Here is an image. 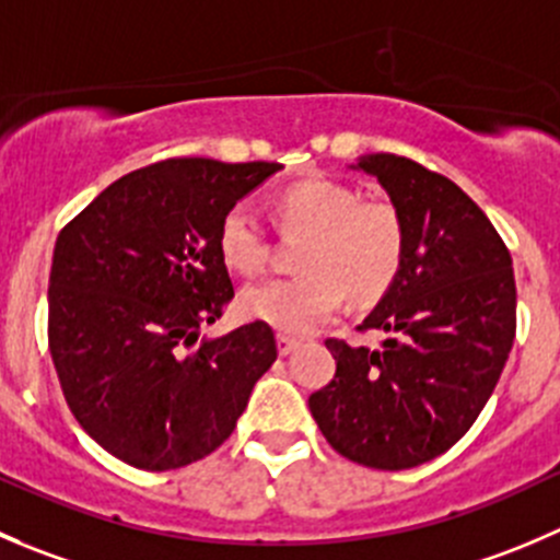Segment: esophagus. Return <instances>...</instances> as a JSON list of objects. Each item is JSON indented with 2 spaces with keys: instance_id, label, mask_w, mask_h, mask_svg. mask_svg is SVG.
I'll use <instances>...</instances> for the list:
<instances>
[{
  "instance_id": "obj_1",
  "label": "esophagus",
  "mask_w": 560,
  "mask_h": 560,
  "mask_svg": "<svg viewBox=\"0 0 560 560\" xmlns=\"http://www.w3.org/2000/svg\"><path fill=\"white\" fill-rule=\"evenodd\" d=\"M276 341H279L281 355H290L292 350H298V347H301V341L292 339V336H284V334H279V339H276Z\"/></svg>"
}]
</instances>
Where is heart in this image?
I'll return each instance as SVG.
<instances>
[{"label": "heart", "mask_w": 560, "mask_h": 560, "mask_svg": "<svg viewBox=\"0 0 560 560\" xmlns=\"http://www.w3.org/2000/svg\"><path fill=\"white\" fill-rule=\"evenodd\" d=\"M284 235H303L301 273L273 276L241 292L248 319L284 334H306L345 303L377 301L405 265L407 224L385 197H361L345 183L312 177L276 197ZM219 254L237 273H257L270 257L268 232L248 202L232 205L219 224Z\"/></svg>", "instance_id": "obj_1"}]
</instances>
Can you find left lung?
<instances>
[{"mask_svg": "<svg viewBox=\"0 0 560 560\" xmlns=\"http://www.w3.org/2000/svg\"><path fill=\"white\" fill-rule=\"evenodd\" d=\"M358 170L405 215V265L358 325L383 330V347L325 339L336 374L308 410L341 457L407 470L448 452L485 410L517 330V287L506 243L457 183L390 153Z\"/></svg>", "mask_w": 560, "mask_h": 560, "instance_id": "left-lung-1", "label": "left lung"}]
</instances>
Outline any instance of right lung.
Returning <instances> with one entry per match:
<instances>
[{
	"mask_svg": "<svg viewBox=\"0 0 560 560\" xmlns=\"http://www.w3.org/2000/svg\"><path fill=\"white\" fill-rule=\"evenodd\" d=\"M279 170L166 159L114 180L59 232L48 350L70 412L112 457L175 470L213 454L279 355L268 323L199 341L235 298L221 219Z\"/></svg>",
	"mask_w": 560,
	"mask_h": 560,
	"instance_id": "obj_1",
	"label": "right lung"
}]
</instances>
